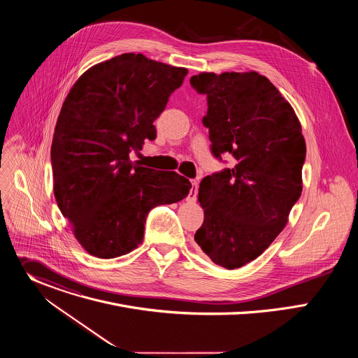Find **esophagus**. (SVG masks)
Here are the masks:
<instances>
[{
  "label": "esophagus",
  "mask_w": 358,
  "mask_h": 358,
  "mask_svg": "<svg viewBox=\"0 0 358 358\" xmlns=\"http://www.w3.org/2000/svg\"><path fill=\"white\" fill-rule=\"evenodd\" d=\"M196 192H198V181H196V180H191V189H189L188 198H189V199H195Z\"/></svg>",
  "instance_id": "obj_1"
}]
</instances>
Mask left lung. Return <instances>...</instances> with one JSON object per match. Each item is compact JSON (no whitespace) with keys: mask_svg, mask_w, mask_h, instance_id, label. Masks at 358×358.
Segmentation results:
<instances>
[{"mask_svg":"<svg viewBox=\"0 0 358 358\" xmlns=\"http://www.w3.org/2000/svg\"><path fill=\"white\" fill-rule=\"evenodd\" d=\"M189 83L207 96L202 124L214 157H234L231 169L199 184L203 222L194 239L214 264L236 269L264 253L300 198L301 126L289 101L258 72H203Z\"/></svg>","mask_w":358,"mask_h":358,"instance_id":"left-lung-1","label":"left lung"}]
</instances>
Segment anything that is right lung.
<instances>
[{
    "label": "right lung",
    "instance_id": "right-lung-1",
    "mask_svg": "<svg viewBox=\"0 0 358 358\" xmlns=\"http://www.w3.org/2000/svg\"><path fill=\"white\" fill-rule=\"evenodd\" d=\"M188 71L123 54L87 69L68 93L54 133V194L83 249L112 259L143 242L145 218L178 202L191 182L131 163Z\"/></svg>",
    "mask_w": 358,
    "mask_h": 358
}]
</instances>
